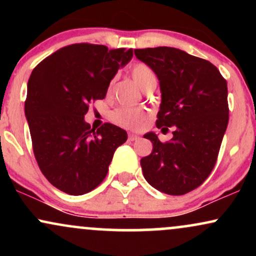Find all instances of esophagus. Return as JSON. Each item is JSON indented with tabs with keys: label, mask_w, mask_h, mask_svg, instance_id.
Wrapping results in <instances>:
<instances>
[{
	"label": "esophagus",
	"mask_w": 256,
	"mask_h": 256,
	"mask_svg": "<svg viewBox=\"0 0 256 256\" xmlns=\"http://www.w3.org/2000/svg\"><path fill=\"white\" fill-rule=\"evenodd\" d=\"M128 140H140V136H137V134H128Z\"/></svg>",
	"instance_id": "1"
}]
</instances>
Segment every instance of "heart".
Listing matches in <instances>:
<instances>
[{
	"label": "heart",
	"mask_w": 256,
	"mask_h": 256,
	"mask_svg": "<svg viewBox=\"0 0 256 256\" xmlns=\"http://www.w3.org/2000/svg\"><path fill=\"white\" fill-rule=\"evenodd\" d=\"M131 74L134 80L142 88L143 90L150 82L156 80L155 73L149 66L144 64H136L131 70ZM146 118V110L140 107H128V106H122L114 110L110 114V119L116 124H118L126 128H137L143 119Z\"/></svg>",
	"instance_id": "b5f03b06"
}]
</instances>
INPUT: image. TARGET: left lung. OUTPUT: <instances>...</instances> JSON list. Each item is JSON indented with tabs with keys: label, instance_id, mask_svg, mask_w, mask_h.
<instances>
[{
	"label": "left lung",
	"instance_id": "8db88e82",
	"mask_svg": "<svg viewBox=\"0 0 256 256\" xmlns=\"http://www.w3.org/2000/svg\"><path fill=\"white\" fill-rule=\"evenodd\" d=\"M160 82L158 128H173L170 142L154 132L152 152L140 158L146 180L158 192L184 195L200 186L216 162L228 122V83L210 61L171 46L134 49Z\"/></svg>",
	"mask_w": 256,
	"mask_h": 256
}]
</instances>
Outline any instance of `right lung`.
I'll list each match as a JSON object with an SVG mask.
<instances>
[{
  "instance_id": "right-lung-1",
  "label": "right lung",
  "mask_w": 256,
  "mask_h": 256,
  "mask_svg": "<svg viewBox=\"0 0 256 256\" xmlns=\"http://www.w3.org/2000/svg\"><path fill=\"white\" fill-rule=\"evenodd\" d=\"M132 49L78 43L40 61L28 83L25 116L38 166L61 192L83 195L104 182L114 152L128 140L106 122L95 131L85 122L89 104L106 98L119 67Z\"/></svg>"
}]
</instances>
